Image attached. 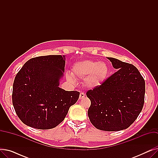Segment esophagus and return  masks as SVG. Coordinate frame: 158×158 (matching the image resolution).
<instances>
[{"instance_id":"34e87169","label":"esophagus","mask_w":158,"mask_h":158,"mask_svg":"<svg viewBox=\"0 0 158 158\" xmlns=\"http://www.w3.org/2000/svg\"><path fill=\"white\" fill-rule=\"evenodd\" d=\"M85 97V94L84 93H82V92L80 93V95H79V98L80 99L83 98Z\"/></svg>"}]
</instances>
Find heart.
<instances>
[{"label": "heart", "mask_w": 158, "mask_h": 158, "mask_svg": "<svg viewBox=\"0 0 158 158\" xmlns=\"http://www.w3.org/2000/svg\"><path fill=\"white\" fill-rule=\"evenodd\" d=\"M109 73V68L104 62H98L90 60L78 62L75 64L72 74L68 73L66 78L70 82H74V77L85 79L86 86L89 88H95L105 81Z\"/></svg>", "instance_id": "obj_1"}]
</instances>
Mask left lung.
Listing matches in <instances>:
<instances>
[{
	"label": "left lung",
	"mask_w": 158,
	"mask_h": 158,
	"mask_svg": "<svg viewBox=\"0 0 158 158\" xmlns=\"http://www.w3.org/2000/svg\"><path fill=\"white\" fill-rule=\"evenodd\" d=\"M117 71L86 96L91 105L89 119L98 129L117 131L128 128L142 111L145 82L133 64L107 57Z\"/></svg>",
	"instance_id": "1"
}]
</instances>
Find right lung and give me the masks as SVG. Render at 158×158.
<instances>
[{
  "label": "right lung",
  "instance_id": "right-lung-1",
  "mask_svg": "<svg viewBox=\"0 0 158 158\" xmlns=\"http://www.w3.org/2000/svg\"><path fill=\"white\" fill-rule=\"evenodd\" d=\"M64 56L33 57L15 76L12 102L20 120L33 128L50 129L63 121L70 107L79 97L77 91L59 86L64 72Z\"/></svg>",
  "mask_w": 158,
  "mask_h": 158
}]
</instances>
